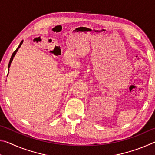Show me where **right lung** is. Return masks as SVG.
<instances>
[{"label":"right lung","instance_id":"1","mask_svg":"<svg viewBox=\"0 0 155 155\" xmlns=\"http://www.w3.org/2000/svg\"><path fill=\"white\" fill-rule=\"evenodd\" d=\"M22 43H23V40L21 41L20 42V44H19V46H18V47L17 48V49L15 50V51L13 52V54H12V57H11V59H10V61H9V65H8V74H9V68H10V65H11V64H12V61H13V59H14V57H15V54H16V52H18V49H19L20 48V46H21V45H22ZM8 75V74H7Z\"/></svg>","mask_w":155,"mask_h":155}]
</instances>
